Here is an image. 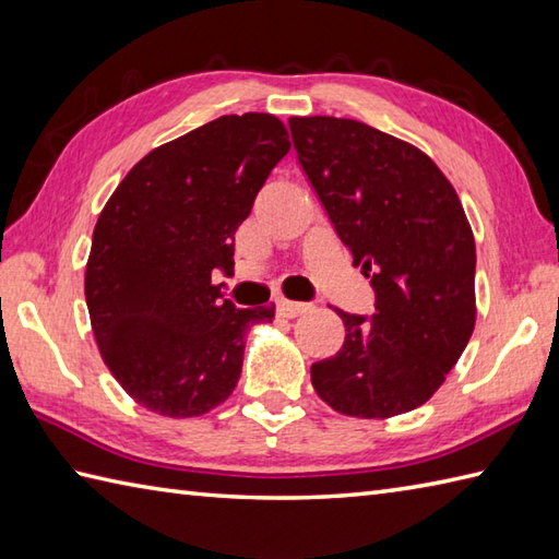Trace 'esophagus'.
<instances>
[{
	"label": "esophagus",
	"instance_id": "esophagus-1",
	"mask_svg": "<svg viewBox=\"0 0 559 559\" xmlns=\"http://www.w3.org/2000/svg\"><path fill=\"white\" fill-rule=\"evenodd\" d=\"M276 310H278L281 317L295 319V317H300V314H305L307 310H310V305H305V302H290V300H278V302H276Z\"/></svg>",
	"mask_w": 559,
	"mask_h": 559
}]
</instances>
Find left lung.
I'll list each match as a JSON object with an SVG mask.
<instances>
[{
    "label": "left lung",
    "mask_w": 559,
    "mask_h": 559,
    "mask_svg": "<svg viewBox=\"0 0 559 559\" xmlns=\"http://www.w3.org/2000/svg\"><path fill=\"white\" fill-rule=\"evenodd\" d=\"M302 170L374 290L336 310L346 341L312 386L353 418H391L442 386L476 326V242L454 187L406 141L343 117H290Z\"/></svg>",
    "instance_id": "1"
}]
</instances>
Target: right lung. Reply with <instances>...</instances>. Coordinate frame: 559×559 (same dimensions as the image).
I'll list each match as a JSON object with an SVG mask.
<instances>
[{"label": "right lung", "instance_id": "1", "mask_svg": "<svg viewBox=\"0 0 559 559\" xmlns=\"http://www.w3.org/2000/svg\"><path fill=\"white\" fill-rule=\"evenodd\" d=\"M290 151L266 112L223 115L153 148L105 204L86 264V305L103 362L139 406L194 418L233 394L245 334L276 307L237 310L213 286L235 230Z\"/></svg>", "mask_w": 559, "mask_h": 559}]
</instances>
